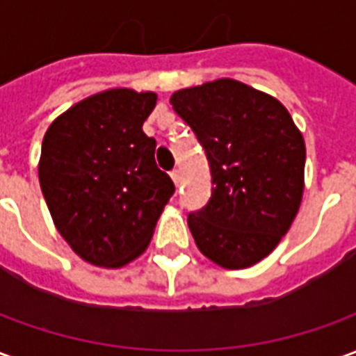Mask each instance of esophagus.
<instances>
[{
    "mask_svg": "<svg viewBox=\"0 0 356 356\" xmlns=\"http://www.w3.org/2000/svg\"><path fill=\"white\" fill-rule=\"evenodd\" d=\"M171 179H173V183H175V186H179V183H181V171L179 170H173L170 173Z\"/></svg>",
    "mask_w": 356,
    "mask_h": 356,
    "instance_id": "obj_1",
    "label": "esophagus"
}]
</instances>
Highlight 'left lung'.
<instances>
[{"label": "left lung", "mask_w": 356, "mask_h": 356, "mask_svg": "<svg viewBox=\"0 0 356 356\" xmlns=\"http://www.w3.org/2000/svg\"><path fill=\"white\" fill-rule=\"evenodd\" d=\"M208 156L211 198L188 213L202 254L223 268L267 257L288 232L303 196L305 140L275 97L236 80L171 95Z\"/></svg>", "instance_id": "8db88e82"}]
</instances>
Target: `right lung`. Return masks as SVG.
Returning <instances> with one entry per match:
<instances>
[{
  "label": "right lung",
  "instance_id": "1",
  "mask_svg": "<svg viewBox=\"0 0 356 356\" xmlns=\"http://www.w3.org/2000/svg\"><path fill=\"white\" fill-rule=\"evenodd\" d=\"M156 93L108 89L49 125L40 185L60 236L83 261L118 268L150 244L175 185L156 165V140L143 131Z\"/></svg>",
  "mask_w": 356,
  "mask_h": 356
}]
</instances>
